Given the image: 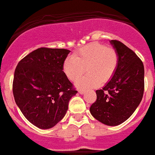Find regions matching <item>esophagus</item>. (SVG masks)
Wrapping results in <instances>:
<instances>
[{
    "label": "esophagus",
    "mask_w": 155,
    "mask_h": 155,
    "mask_svg": "<svg viewBox=\"0 0 155 155\" xmlns=\"http://www.w3.org/2000/svg\"><path fill=\"white\" fill-rule=\"evenodd\" d=\"M79 94H84L85 93V90L84 89H79Z\"/></svg>",
    "instance_id": "obj_1"
}]
</instances>
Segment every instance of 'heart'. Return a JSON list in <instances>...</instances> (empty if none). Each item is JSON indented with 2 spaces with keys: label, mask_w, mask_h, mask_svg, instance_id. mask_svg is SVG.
Here are the masks:
<instances>
[{
  "label": "heart",
  "mask_w": 155,
  "mask_h": 155,
  "mask_svg": "<svg viewBox=\"0 0 155 155\" xmlns=\"http://www.w3.org/2000/svg\"><path fill=\"white\" fill-rule=\"evenodd\" d=\"M118 64V55L112 47L92 43L79 49L75 55L66 57L63 72L70 80H76L85 70L89 74L77 79L78 87H98L113 76Z\"/></svg>",
  "instance_id": "1"
}]
</instances>
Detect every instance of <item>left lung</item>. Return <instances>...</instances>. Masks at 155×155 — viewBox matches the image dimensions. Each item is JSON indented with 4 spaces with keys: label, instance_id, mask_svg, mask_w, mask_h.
<instances>
[{
    "label": "left lung",
    "instance_id": "8db88e82",
    "mask_svg": "<svg viewBox=\"0 0 155 155\" xmlns=\"http://www.w3.org/2000/svg\"><path fill=\"white\" fill-rule=\"evenodd\" d=\"M118 55V64L111 80L96 90L91 105L92 116L102 123L115 126L123 123L139 105L144 94V69L134 51L118 40H111Z\"/></svg>",
    "mask_w": 155,
    "mask_h": 155
}]
</instances>
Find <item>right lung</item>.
<instances>
[{
	"instance_id": "right-lung-1",
	"label": "right lung",
	"mask_w": 155,
	"mask_h": 155,
	"mask_svg": "<svg viewBox=\"0 0 155 155\" xmlns=\"http://www.w3.org/2000/svg\"><path fill=\"white\" fill-rule=\"evenodd\" d=\"M66 49L41 47L19 62L14 72V100L26 118L41 129L61 121L77 93L63 71Z\"/></svg>"
}]
</instances>
